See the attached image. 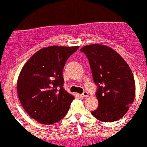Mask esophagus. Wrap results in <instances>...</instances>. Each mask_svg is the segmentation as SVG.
I'll return each mask as SVG.
<instances>
[{
  "label": "esophagus",
  "mask_w": 147,
  "mask_h": 147,
  "mask_svg": "<svg viewBox=\"0 0 147 147\" xmlns=\"http://www.w3.org/2000/svg\"><path fill=\"white\" fill-rule=\"evenodd\" d=\"M80 96H81V97H82V98H86V97H88V94L87 92H84L83 94H81Z\"/></svg>",
  "instance_id": "34e87169"
}]
</instances>
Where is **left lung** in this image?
<instances>
[{
    "instance_id": "8db88e82",
    "label": "left lung",
    "mask_w": 147,
    "mask_h": 147,
    "mask_svg": "<svg viewBox=\"0 0 147 147\" xmlns=\"http://www.w3.org/2000/svg\"><path fill=\"white\" fill-rule=\"evenodd\" d=\"M89 61L93 79L98 86L96 95L98 107L91 112L99 121L120 119L135 98L133 74L124 59L111 48L91 44L81 49Z\"/></svg>"
}]
</instances>
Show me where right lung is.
I'll return each instance as SVG.
<instances>
[{
    "label": "right lung",
    "instance_id": "1",
    "mask_svg": "<svg viewBox=\"0 0 147 147\" xmlns=\"http://www.w3.org/2000/svg\"><path fill=\"white\" fill-rule=\"evenodd\" d=\"M79 46H52L35 53L21 69L17 92L23 108L40 123L58 122L67 114L74 96L63 88V69Z\"/></svg>",
    "mask_w": 147,
    "mask_h": 147
}]
</instances>
